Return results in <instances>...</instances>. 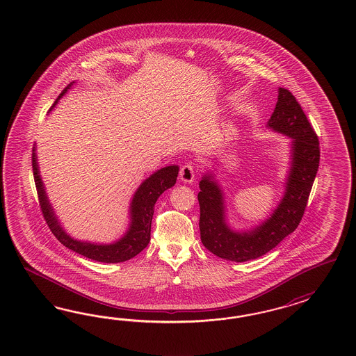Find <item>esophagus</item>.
<instances>
[{
    "mask_svg": "<svg viewBox=\"0 0 356 356\" xmlns=\"http://www.w3.org/2000/svg\"><path fill=\"white\" fill-rule=\"evenodd\" d=\"M180 180L183 183L192 184L194 181V168L192 164L186 163L180 170Z\"/></svg>",
    "mask_w": 356,
    "mask_h": 356,
    "instance_id": "esophagus-1",
    "label": "esophagus"
}]
</instances>
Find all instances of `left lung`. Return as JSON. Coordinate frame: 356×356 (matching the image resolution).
Masks as SVG:
<instances>
[{
    "label": "left lung",
    "instance_id": "1",
    "mask_svg": "<svg viewBox=\"0 0 356 356\" xmlns=\"http://www.w3.org/2000/svg\"><path fill=\"white\" fill-rule=\"evenodd\" d=\"M266 128L290 138V163L280 204L265 220L247 229H235L228 222L226 194L214 171L207 170L200 181L201 241L227 261L259 259L292 234L302 220L317 175L318 138L289 90L278 88V102Z\"/></svg>",
    "mask_w": 356,
    "mask_h": 356
}]
</instances>
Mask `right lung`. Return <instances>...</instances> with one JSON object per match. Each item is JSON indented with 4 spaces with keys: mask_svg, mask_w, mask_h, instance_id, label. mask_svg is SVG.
Returning a JSON list of instances; mask_svg holds the SVG:
<instances>
[{
    "mask_svg": "<svg viewBox=\"0 0 356 356\" xmlns=\"http://www.w3.org/2000/svg\"><path fill=\"white\" fill-rule=\"evenodd\" d=\"M76 83V82H72L65 88L64 91L60 94V97L56 99L51 111L57 106L60 99L64 97L65 94ZM33 179L36 184L39 202L42 206L44 218L51 228L52 234L58 238L61 244H64L66 248L72 249L78 254L85 256L86 259H94L97 262L118 264V262H124L133 259L147 247L150 241L151 220L154 216V206L158 201V198L161 197V194L164 193L167 189L172 188L176 184L179 170H180L179 165L172 164V165L163 167L140 183L130 201L128 229L116 241L106 244V243L78 240L70 236L65 231L58 216H56L54 206L51 204L45 191V185L39 170L36 147H33Z\"/></svg>",
    "mask_w": 356,
    "mask_h": 356,
    "instance_id": "obj_1",
    "label": "right lung"
}]
</instances>
